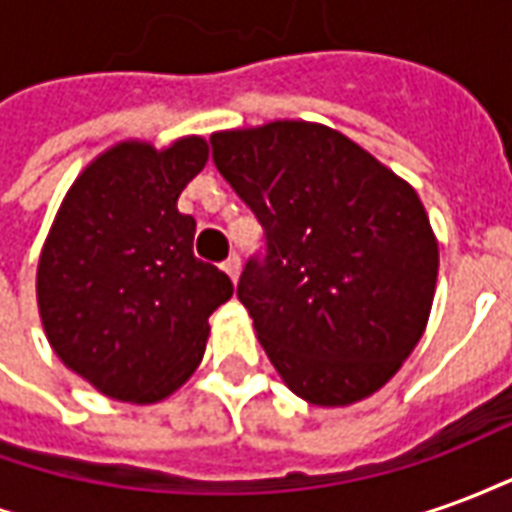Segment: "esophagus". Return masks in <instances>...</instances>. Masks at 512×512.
Masks as SVG:
<instances>
[{
  "label": "esophagus",
  "instance_id": "obj_1",
  "mask_svg": "<svg viewBox=\"0 0 512 512\" xmlns=\"http://www.w3.org/2000/svg\"><path fill=\"white\" fill-rule=\"evenodd\" d=\"M222 268H224V271H227V277L233 279V282H238V277H241V257L230 255L222 263Z\"/></svg>",
  "mask_w": 512,
  "mask_h": 512
}]
</instances>
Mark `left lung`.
I'll list each match as a JSON object with an SVG mask.
<instances>
[{
  "label": "left lung",
  "mask_w": 512,
  "mask_h": 512,
  "mask_svg": "<svg viewBox=\"0 0 512 512\" xmlns=\"http://www.w3.org/2000/svg\"><path fill=\"white\" fill-rule=\"evenodd\" d=\"M213 161L266 227L238 299L293 395L354 406L425 334L439 241L414 186L337 128L310 120L211 134Z\"/></svg>",
  "instance_id": "obj_1"
}]
</instances>
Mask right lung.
Instances as JSON below:
<instances>
[{
    "instance_id": "obj_1",
    "label": "right lung",
    "mask_w": 512,
    "mask_h": 512,
    "mask_svg": "<svg viewBox=\"0 0 512 512\" xmlns=\"http://www.w3.org/2000/svg\"><path fill=\"white\" fill-rule=\"evenodd\" d=\"M208 164L205 136L120 139L65 191L38 257L35 296L51 351L101 395L167 400L200 367L211 312L233 282L194 257L180 191Z\"/></svg>"
}]
</instances>
